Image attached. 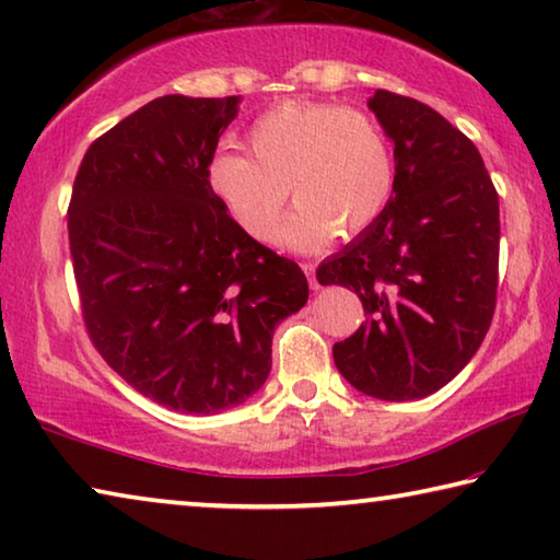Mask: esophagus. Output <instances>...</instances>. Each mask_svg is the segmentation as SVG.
<instances>
[{
    "instance_id": "obj_1",
    "label": "esophagus",
    "mask_w": 560,
    "mask_h": 560,
    "mask_svg": "<svg viewBox=\"0 0 560 560\" xmlns=\"http://www.w3.org/2000/svg\"><path fill=\"white\" fill-rule=\"evenodd\" d=\"M303 271H306L308 283H311V289L318 291V289H320V281L316 279V267H314V264H303Z\"/></svg>"
}]
</instances>
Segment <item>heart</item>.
Returning <instances> with one entry per match:
<instances>
[{
	"instance_id": "heart-1",
	"label": "heart",
	"mask_w": 560,
	"mask_h": 560,
	"mask_svg": "<svg viewBox=\"0 0 560 560\" xmlns=\"http://www.w3.org/2000/svg\"><path fill=\"white\" fill-rule=\"evenodd\" d=\"M246 143L252 158L217 153L207 179L232 220L257 242L277 240L289 192L299 207L283 240L301 252L324 249L336 232L371 230L393 197L390 143L358 108L287 101L254 120Z\"/></svg>"
}]
</instances>
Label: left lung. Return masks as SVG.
I'll list each match as a JSON object with an SVG mask.
<instances>
[{
    "mask_svg": "<svg viewBox=\"0 0 560 560\" xmlns=\"http://www.w3.org/2000/svg\"><path fill=\"white\" fill-rule=\"evenodd\" d=\"M395 145V187L371 230L316 271L363 301L365 324L334 346L355 390L402 402L447 385L477 353L499 287V195L477 145L424 103L375 91Z\"/></svg>",
    "mask_w": 560,
    "mask_h": 560,
    "instance_id": "1",
    "label": "left lung"
}]
</instances>
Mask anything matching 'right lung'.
Wrapping results in <instances>:
<instances>
[{"label": "right lung", "instance_id": "right-lung-1", "mask_svg": "<svg viewBox=\"0 0 560 560\" xmlns=\"http://www.w3.org/2000/svg\"><path fill=\"white\" fill-rule=\"evenodd\" d=\"M240 96H163L93 140L69 205L83 324L140 395L187 415L242 405L308 301L296 261L252 240L207 167Z\"/></svg>", "mask_w": 560, "mask_h": 560}]
</instances>
